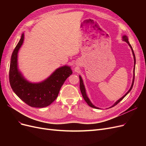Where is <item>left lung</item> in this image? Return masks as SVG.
Masks as SVG:
<instances>
[{"mask_svg": "<svg viewBox=\"0 0 146 146\" xmlns=\"http://www.w3.org/2000/svg\"><path fill=\"white\" fill-rule=\"evenodd\" d=\"M122 39H123V41H125V42L128 44H129V46L130 47V48H131V51H132V53H133V58H134V69H133V70H134V71H133L134 74H133V81H132V84H131V87H130V90H129V91H128V92H127V93H126L124 96H123V97H122V98H121L120 99H119L117 101H116V102L114 103V104L111 107H114V106L116 105L119 102H121V101L123 98H124L127 95V94L129 93V92L131 90L132 88H133V86L134 80H135V64H136V58H135V54H134V52H133V48H132L131 46L130 45V42H129V39H128L127 36H125V35H124V36H122ZM79 78H80V91H81V92H82V96H83V98L84 100H85L86 101V102L88 104V105L90 106L91 107L99 109V108L95 107V106L91 102V101L90 100L89 98H88V96H87L86 93L85 88V86H84V85H83V80H82V77H81V76H79ZM111 107H110V108H111Z\"/></svg>", "mask_w": 146, "mask_h": 146, "instance_id": "8db88e82", "label": "left lung"}]
</instances>
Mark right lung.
I'll use <instances>...</instances> for the list:
<instances>
[{
    "mask_svg": "<svg viewBox=\"0 0 146 146\" xmlns=\"http://www.w3.org/2000/svg\"><path fill=\"white\" fill-rule=\"evenodd\" d=\"M24 38V34L23 33L12 53L9 70L10 85L15 93L30 107H46L56 99L61 86L72 71L69 66H64L56 69L42 82L32 83L26 80L17 68V53Z\"/></svg>",
    "mask_w": 146,
    "mask_h": 146,
    "instance_id": "1",
    "label": "right lung"
}]
</instances>
